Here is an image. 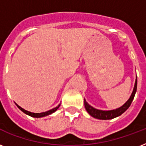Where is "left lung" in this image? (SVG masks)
I'll return each mask as SVG.
<instances>
[{
  "label": "left lung",
  "mask_w": 146,
  "mask_h": 146,
  "mask_svg": "<svg viewBox=\"0 0 146 146\" xmlns=\"http://www.w3.org/2000/svg\"><path fill=\"white\" fill-rule=\"evenodd\" d=\"M136 89H137V77H136V81H135L133 90V92H132L129 98L127 100L125 104H123L122 106L118 108L109 110V111H103V110L96 109L91 106L84 98L85 108L87 111V112L89 113V115H91L94 118H96L98 120H111L113 118L117 117L129 108V107L130 106V104H131L134 98V96H135V94L136 92Z\"/></svg>",
  "instance_id": "8db88e82"
}]
</instances>
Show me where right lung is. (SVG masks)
I'll return each mask as SVG.
<instances>
[{
  "label": "right lung",
  "mask_w": 146,
  "mask_h": 146,
  "mask_svg": "<svg viewBox=\"0 0 146 146\" xmlns=\"http://www.w3.org/2000/svg\"><path fill=\"white\" fill-rule=\"evenodd\" d=\"M17 104V106L18 107V108H19L20 109V110H21L23 112V113H25L26 114H27V115L30 116V117H36V118L46 117V116H48V115H50V114H51V113H54L55 111H57V109L59 108L60 105V104H59L57 107H56V108H52L51 110H49V111H45V112H42V113H33V112H30V111H26V110L23 109L20 106H19V105H18L17 104Z\"/></svg>",
  "instance_id": "1"
}]
</instances>
